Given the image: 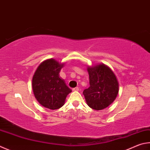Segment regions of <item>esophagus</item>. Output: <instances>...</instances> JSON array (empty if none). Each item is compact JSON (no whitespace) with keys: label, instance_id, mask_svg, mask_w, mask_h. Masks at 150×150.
I'll return each instance as SVG.
<instances>
[{"label":"esophagus","instance_id":"34e87169","mask_svg":"<svg viewBox=\"0 0 150 150\" xmlns=\"http://www.w3.org/2000/svg\"><path fill=\"white\" fill-rule=\"evenodd\" d=\"M72 90L73 91H79V87H77V86L75 87V88H73Z\"/></svg>","mask_w":150,"mask_h":150}]
</instances>
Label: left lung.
I'll return each instance as SVG.
<instances>
[{
    "label": "left lung",
    "instance_id": "left-lung-1",
    "mask_svg": "<svg viewBox=\"0 0 150 150\" xmlns=\"http://www.w3.org/2000/svg\"><path fill=\"white\" fill-rule=\"evenodd\" d=\"M89 88L83 94L90 108L101 110L107 108L116 98L119 92V83L113 72L104 64L88 67Z\"/></svg>",
    "mask_w": 150,
    "mask_h": 150
}]
</instances>
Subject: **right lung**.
Wrapping results in <instances>:
<instances>
[{"label": "right lung", "instance_id": "add662e5", "mask_svg": "<svg viewBox=\"0 0 150 150\" xmlns=\"http://www.w3.org/2000/svg\"><path fill=\"white\" fill-rule=\"evenodd\" d=\"M63 66L54 59H47L39 65L33 77L32 87L35 98L40 104L50 110L62 107L67 94L71 92L59 77Z\"/></svg>", "mask_w": 150, "mask_h": 150}]
</instances>
